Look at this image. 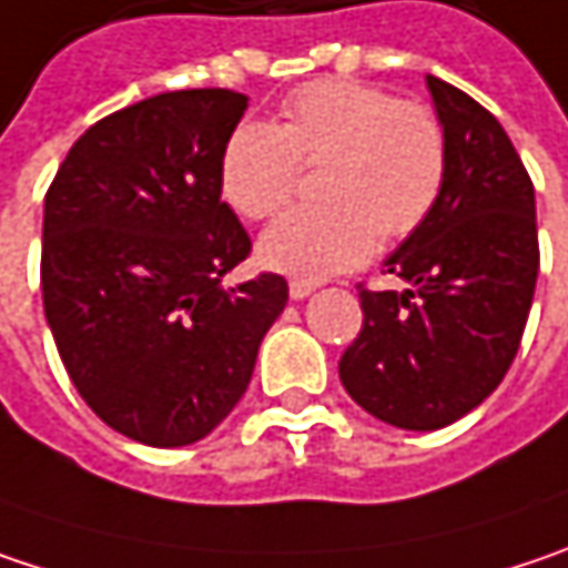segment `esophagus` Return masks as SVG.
Here are the masks:
<instances>
[{
    "label": "esophagus",
    "mask_w": 568,
    "mask_h": 568,
    "mask_svg": "<svg viewBox=\"0 0 568 568\" xmlns=\"http://www.w3.org/2000/svg\"><path fill=\"white\" fill-rule=\"evenodd\" d=\"M313 291H316V287H313L310 281H291V301H304Z\"/></svg>",
    "instance_id": "34e87169"
}]
</instances>
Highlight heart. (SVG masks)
<instances>
[{
	"instance_id": "obj_1",
	"label": "heart",
	"mask_w": 568,
	"mask_h": 568,
	"mask_svg": "<svg viewBox=\"0 0 568 568\" xmlns=\"http://www.w3.org/2000/svg\"><path fill=\"white\" fill-rule=\"evenodd\" d=\"M323 203L287 213L258 242L267 267L320 281L362 264L378 232L410 235L433 213L449 168L443 122L420 102L358 80H316L291 93L281 122H242L220 151L223 200L245 220L277 216L316 168Z\"/></svg>"
}]
</instances>
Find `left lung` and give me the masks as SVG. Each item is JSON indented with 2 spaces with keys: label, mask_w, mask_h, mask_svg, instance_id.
Segmentation results:
<instances>
[{
  "label": "left lung",
  "mask_w": 568,
  "mask_h": 568,
  "mask_svg": "<svg viewBox=\"0 0 568 568\" xmlns=\"http://www.w3.org/2000/svg\"><path fill=\"white\" fill-rule=\"evenodd\" d=\"M449 168L433 213L385 262L407 291H358L362 333L339 358L348 397L400 429H439L507 375L534 304V183L501 122L426 77Z\"/></svg>",
  "instance_id": "1"
}]
</instances>
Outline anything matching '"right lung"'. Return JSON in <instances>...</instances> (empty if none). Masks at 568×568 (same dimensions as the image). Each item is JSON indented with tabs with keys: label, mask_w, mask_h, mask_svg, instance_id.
I'll return each mask as SVG.
<instances>
[{
	"label": "right lung",
	"mask_w": 568,
	"mask_h": 568,
	"mask_svg": "<svg viewBox=\"0 0 568 568\" xmlns=\"http://www.w3.org/2000/svg\"><path fill=\"white\" fill-rule=\"evenodd\" d=\"M245 109L232 90L119 109L77 139L44 196L41 294L63 368L102 424L144 446L223 424L287 304L281 274L223 287L252 252L220 190Z\"/></svg>",
	"instance_id": "add662e5"
}]
</instances>
